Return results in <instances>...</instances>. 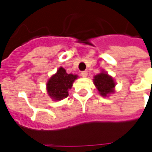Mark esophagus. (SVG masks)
Instances as JSON below:
<instances>
[{
	"label": "esophagus",
	"mask_w": 152,
	"mask_h": 152,
	"mask_svg": "<svg viewBox=\"0 0 152 152\" xmlns=\"http://www.w3.org/2000/svg\"><path fill=\"white\" fill-rule=\"evenodd\" d=\"M81 76L83 77H86V76H88V72L87 71H83V72H81Z\"/></svg>",
	"instance_id": "obj_1"
}]
</instances>
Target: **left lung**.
<instances>
[{"instance_id":"left-lung-1","label":"left lung","mask_w":152,"mask_h":152,"mask_svg":"<svg viewBox=\"0 0 152 152\" xmlns=\"http://www.w3.org/2000/svg\"><path fill=\"white\" fill-rule=\"evenodd\" d=\"M94 82L100 94L103 97L113 92V89L115 87L114 80L111 76H109L106 72H101L99 75L94 76Z\"/></svg>"}]
</instances>
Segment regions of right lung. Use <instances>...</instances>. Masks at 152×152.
Segmentation results:
<instances>
[{"mask_svg":"<svg viewBox=\"0 0 152 152\" xmlns=\"http://www.w3.org/2000/svg\"><path fill=\"white\" fill-rule=\"evenodd\" d=\"M77 78L76 75L67 74L66 70L60 67L47 83V91L49 95L54 100H61L68 96L69 90L74 80Z\"/></svg>","mask_w":152,"mask_h":152,"instance_id":"1","label":"right lung"}]
</instances>
